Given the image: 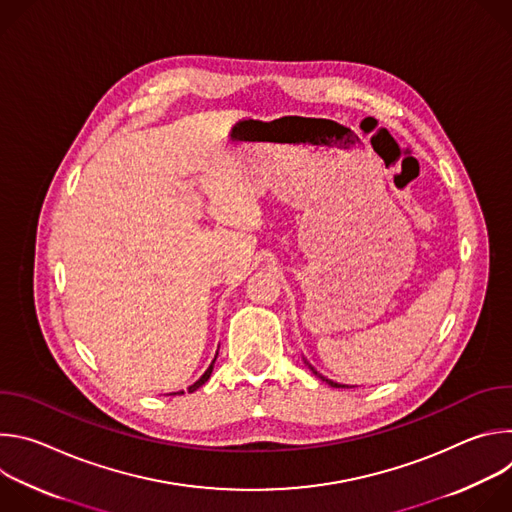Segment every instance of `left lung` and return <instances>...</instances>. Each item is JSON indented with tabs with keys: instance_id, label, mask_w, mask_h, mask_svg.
I'll return each instance as SVG.
<instances>
[{
	"instance_id": "8db88e82",
	"label": "left lung",
	"mask_w": 512,
	"mask_h": 512,
	"mask_svg": "<svg viewBox=\"0 0 512 512\" xmlns=\"http://www.w3.org/2000/svg\"><path fill=\"white\" fill-rule=\"evenodd\" d=\"M312 371H314V369H312ZM314 373H316V371H314ZM316 375H318V373H316ZM318 377H320L322 381H326L330 387H336V389H350L348 385H338V383H334V381H330V379H326V377H322V375H318Z\"/></svg>"
}]
</instances>
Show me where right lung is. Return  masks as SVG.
I'll return each mask as SVG.
<instances>
[{"mask_svg": "<svg viewBox=\"0 0 512 512\" xmlns=\"http://www.w3.org/2000/svg\"><path fill=\"white\" fill-rule=\"evenodd\" d=\"M214 360H216V358H214ZM214 360H212V364H210V367L206 369V373H204V375H202V377H200V379H198V381H196L194 385H190V387H188V393H194V391H196L198 387H202V385H204V383H206V381L210 379V373H212V367H214ZM178 393L182 395L184 391H178Z\"/></svg>", "mask_w": 512, "mask_h": 512, "instance_id": "right-lung-1", "label": "right lung"}]
</instances>
